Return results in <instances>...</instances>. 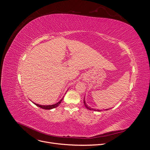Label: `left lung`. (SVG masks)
Wrapping results in <instances>:
<instances>
[{"label":"left lung","instance_id":"8db88e82","mask_svg":"<svg viewBox=\"0 0 150 150\" xmlns=\"http://www.w3.org/2000/svg\"><path fill=\"white\" fill-rule=\"evenodd\" d=\"M85 98V97H84ZM84 105H85V106L88 109H89V110H94V111H96V110H95V109H93V108H91L90 107H88V106L87 105V104H86V101H85V99H84ZM96 111H99V110H96Z\"/></svg>","mask_w":150,"mask_h":150}]
</instances>
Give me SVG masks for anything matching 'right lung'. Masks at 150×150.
<instances>
[{
	"label": "right lung",
	"instance_id": "add662e5",
	"mask_svg": "<svg viewBox=\"0 0 150 150\" xmlns=\"http://www.w3.org/2000/svg\"><path fill=\"white\" fill-rule=\"evenodd\" d=\"M63 100V98L61 99V100L59 101L58 103L54 104H52V105H48V106H44V105H40V104H35L34 103L36 106H38V107L40 108H42V109H44V110H51V109H53V108H55L56 107H57L59 104H61V103L62 102V101Z\"/></svg>",
	"mask_w": 150,
	"mask_h": 150
}]
</instances>
